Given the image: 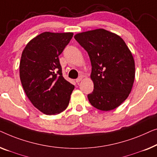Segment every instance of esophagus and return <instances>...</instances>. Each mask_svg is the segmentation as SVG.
Segmentation results:
<instances>
[{"instance_id": "1", "label": "esophagus", "mask_w": 157, "mask_h": 157, "mask_svg": "<svg viewBox=\"0 0 157 157\" xmlns=\"http://www.w3.org/2000/svg\"><path fill=\"white\" fill-rule=\"evenodd\" d=\"M82 79V76H80V77H79V78H78V79H76V82L77 83H78V82H80Z\"/></svg>"}]
</instances>
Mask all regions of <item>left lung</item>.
<instances>
[{"mask_svg": "<svg viewBox=\"0 0 157 157\" xmlns=\"http://www.w3.org/2000/svg\"><path fill=\"white\" fill-rule=\"evenodd\" d=\"M75 39L91 62L94 90L87 95L90 104L101 111L118 107L131 92L135 78L134 57L125 42L101 28L78 33Z\"/></svg>", "mask_w": 157, "mask_h": 157, "instance_id": "obj_1", "label": "left lung"}]
</instances>
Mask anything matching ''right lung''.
Returning <instances> with one entry per match:
<instances>
[{
  "mask_svg": "<svg viewBox=\"0 0 157 157\" xmlns=\"http://www.w3.org/2000/svg\"><path fill=\"white\" fill-rule=\"evenodd\" d=\"M72 36V33H43L33 38L22 52V86L34 107L48 115L57 114L67 107L75 88L63 78L59 60Z\"/></svg>",
  "mask_w": 157,
  "mask_h": 157,
  "instance_id": "right-lung-1",
  "label": "right lung"
}]
</instances>
